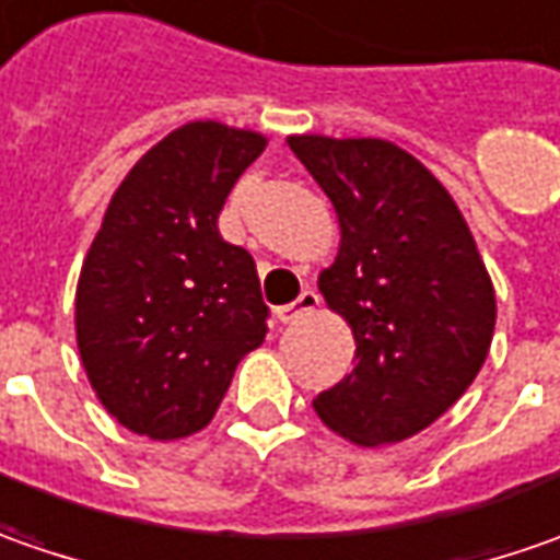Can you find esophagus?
Wrapping results in <instances>:
<instances>
[{
	"instance_id": "esophagus-1",
	"label": "esophagus",
	"mask_w": 560,
	"mask_h": 560,
	"mask_svg": "<svg viewBox=\"0 0 560 560\" xmlns=\"http://www.w3.org/2000/svg\"><path fill=\"white\" fill-rule=\"evenodd\" d=\"M318 306V294L313 288H303L300 291V298L294 303H288V306H279L276 310V318H279L281 325H288V322H298L300 316H306V313H313Z\"/></svg>"
}]
</instances>
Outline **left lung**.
Listing matches in <instances>:
<instances>
[{"instance_id":"1","label":"left lung","mask_w":560,"mask_h":560,"mask_svg":"<svg viewBox=\"0 0 560 560\" xmlns=\"http://www.w3.org/2000/svg\"><path fill=\"white\" fill-rule=\"evenodd\" d=\"M288 145L338 210V260L318 291L357 338L353 372L313 406L359 446L399 443L446 412L490 353L487 266L450 191L402 148L325 136Z\"/></svg>"}]
</instances>
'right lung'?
Instances as JSON below:
<instances>
[{
    "label": "right lung",
    "mask_w": 560,
    "mask_h": 560,
    "mask_svg": "<svg viewBox=\"0 0 560 560\" xmlns=\"http://www.w3.org/2000/svg\"><path fill=\"white\" fill-rule=\"evenodd\" d=\"M262 148L247 129L185 124L107 203L80 272L77 343L95 396L136 434L201 431L269 331L254 257L217 229Z\"/></svg>",
    "instance_id": "add662e5"
}]
</instances>
